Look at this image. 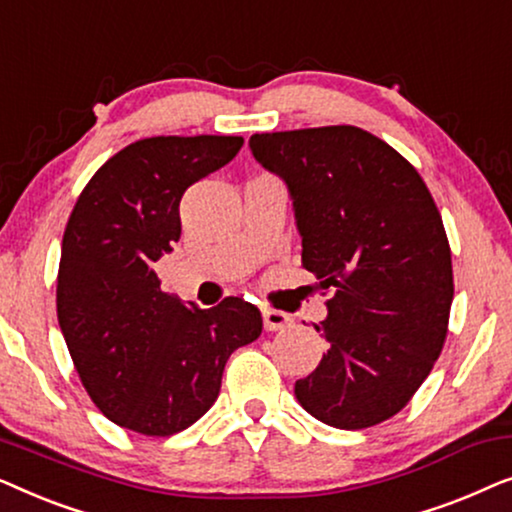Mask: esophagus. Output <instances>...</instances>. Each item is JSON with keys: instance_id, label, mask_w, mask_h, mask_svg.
Masks as SVG:
<instances>
[{"instance_id": "esophagus-1", "label": "esophagus", "mask_w": 512, "mask_h": 512, "mask_svg": "<svg viewBox=\"0 0 512 512\" xmlns=\"http://www.w3.org/2000/svg\"><path fill=\"white\" fill-rule=\"evenodd\" d=\"M263 326L265 331H284L291 326V317L279 310H263Z\"/></svg>"}]
</instances>
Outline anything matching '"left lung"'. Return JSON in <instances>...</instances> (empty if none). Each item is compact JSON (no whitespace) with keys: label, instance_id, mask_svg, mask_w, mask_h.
Returning <instances> with one entry per match:
<instances>
[{"label":"left lung","instance_id":"1","mask_svg":"<svg viewBox=\"0 0 512 512\" xmlns=\"http://www.w3.org/2000/svg\"><path fill=\"white\" fill-rule=\"evenodd\" d=\"M286 184L303 265L335 286L317 333L328 352L296 398L335 429L394 417L431 373L454 296L450 244L415 167L354 125L251 135Z\"/></svg>","mask_w":512,"mask_h":512}]
</instances>
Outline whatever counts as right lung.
<instances>
[{
  "mask_svg": "<svg viewBox=\"0 0 512 512\" xmlns=\"http://www.w3.org/2000/svg\"><path fill=\"white\" fill-rule=\"evenodd\" d=\"M242 137H149L109 158L69 216L58 321L83 387L102 415L142 436L198 422L237 347L263 331L242 298L212 310L160 291L153 263L181 237L179 202L228 165Z\"/></svg>",
  "mask_w": 512,
  "mask_h": 512,
  "instance_id": "add662e5",
  "label": "right lung"
}]
</instances>
